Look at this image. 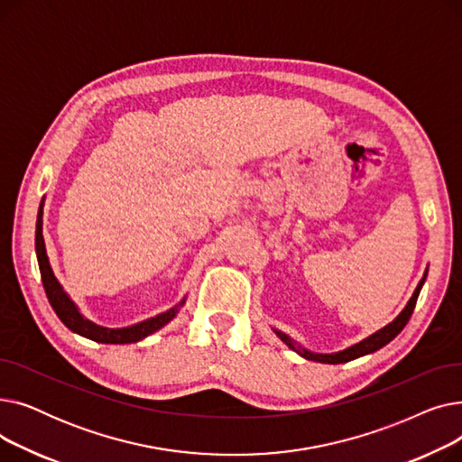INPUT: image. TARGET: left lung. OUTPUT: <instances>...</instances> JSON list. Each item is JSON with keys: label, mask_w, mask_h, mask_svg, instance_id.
<instances>
[{"label": "left lung", "mask_w": 462, "mask_h": 462, "mask_svg": "<svg viewBox=\"0 0 462 462\" xmlns=\"http://www.w3.org/2000/svg\"><path fill=\"white\" fill-rule=\"evenodd\" d=\"M427 273L429 270H425L421 281L418 282L414 294H411V298L408 300L406 307L399 312V317L390 322L387 326H383L382 329L374 331L373 335H369L367 338H363V341L345 348V350H338V352H329V354H322V352H310L307 348H303L300 343H296L292 337H288L286 333H282L281 329H275L273 328V333L281 338V341L290 348L294 350L296 354H300L301 357L309 359V361H319V363H331V365H337V363H346V361H352V359H357L361 356H367V354H373L376 350H380L382 346H385L387 343H392L393 338L402 331V328L408 324L411 312H414V307H416V301H418V296L421 292V288L425 284V279H427Z\"/></svg>", "instance_id": "left-lung-1"}]
</instances>
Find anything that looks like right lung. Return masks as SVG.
<instances>
[{"label":"right lung","instance_id":"1","mask_svg":"<svg viewBox=\"0 0 462 462\" xmlns=\"http://www.w3.org/2000/svg\"><path fill=\"white\" fill-rule=\"evenodd\" d=\"M42 208H44V200L39 206L37 226H35V253L39 262V272H41V279H42L48 301H51L54 312L58 314V319L72 333L82 335L86 338H91L95 343H103V345H131V343L142 341L145 337H150L152 333L164 328L170 320L176 319V314L187 301V296L181 298V301L176 303L174 307H170L168 310L157 314V317H152L148 320H142L127 328H105L86 319L80 312L79 305L70 300V296L65 292L61 282L56 279L52 272V265H51V260H48L44 237H42Z\"/></svg>","mask_w":462,"mask_h":462}]
</instances>
